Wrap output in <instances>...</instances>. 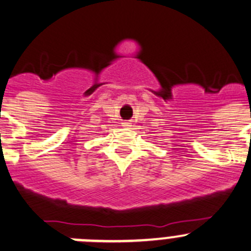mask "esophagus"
<instances>
[{
  "instance_id": "esophagus-1",
  "label": "esophagus",
  "mask_w": 251,
  "mask_h": 251,
  "mask_svg": "<svg viewBox=\"0 0 251 251\" xmlns=\"http://www.w3.org/2000/svg\"><path fill=\"white\" fill-rule=\"evenodd\" d=\"M122 126H123V127H129L130 123L128 121H126V122H123V123H122Z\"/></svg>"
}]
</instances>
